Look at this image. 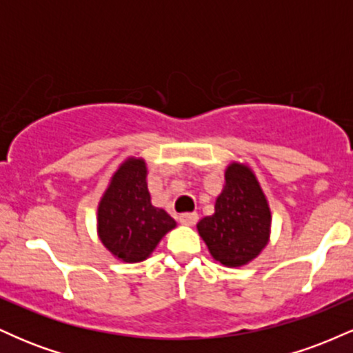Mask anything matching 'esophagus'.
<instances>
[{"instance_id":"obj_1","label":"esophagus","mask_w":353,"mask_h":353,"mask_svg":"<svg viewBox=\"0 0 353 353\" xmlns=\"http://www.w3.org/2000/svg\"><path fill=\"white\" fill-rule=\"evenodd\" d=\"M197 219H199L197 212H184L179 216L181 224H184V225H194L197 222Z\"/></svg>"}]
</instances>
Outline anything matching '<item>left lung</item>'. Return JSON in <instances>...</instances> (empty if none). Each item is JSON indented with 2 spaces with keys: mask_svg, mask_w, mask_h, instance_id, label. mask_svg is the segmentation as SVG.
Listing matches in <instances>:
<instances>
[{
  "mask_svg": "<svg viewBox=\"0 0 353 353\" xmlns=\"http://www.w3.org/2000/svg\"><path fill=\"white\" fill-rule=\"evenodd\" d=\"M224 177L216 210L197 222V230L217 262L242 267L254 261L269 242L272 216L264 190L249 165L230 163Z\"/></svg>",
  "mask_w": 353,
  "mask_h": 353,
  "instance_id": "1",
  "label": "left lung"
}]
</instances>
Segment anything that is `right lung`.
Listing matches in <instances>:
<instances>
[{
	"label": "right lung",
	"instance_id": "right-lung-1",
	"mask_svg": "<svg viewBox=\"0 0 353 353\" xmlns=\"http://www.w3.org/2000/svg\"><path fill=\"white\" fill-rule=\"evenodd\" d=\"M148 168L141 157H128L112 174L98 205V236L123 262H143L176 221L154 208L148 190Z\"/></svg>",
	"mask_w": 353,
	"mask_h": 353
}]
</instances>
